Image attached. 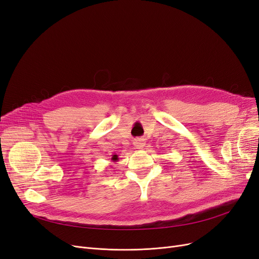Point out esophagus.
Here are the masks:
<instances>
[{
  "label": "esophagus",
  "mask_w": 259,
  "mask_h": 259,
  "mask_svg": "<svg viewBox=\"0 0 259 259\" xmlns=\"http://www.w3.org/2000/svg\"><path fill=\"white\" fill-rule=\"evenodd\" d=\"M134 146H135L136 149L141 150V149H144V147L146 146V141L141 138H137V139H135V141H134Z\"/></svg>",
  "instance_id": "obj_1"
}]
</instances>
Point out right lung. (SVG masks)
<instances>
[{
	"mask_svg": "<svg viewBox=\"0 0 259 259\" xmlns=\"http://www.w3.org/2000/svg\"><path fill=\"white\" fill-rule=\"evenodd\" d=\"M119 158H118V155L117 154H113L112 157H111V160H113V162H117Z\"/></svg>",
	"mask_w": 259,
	"mask_h": 259,
	"instance_id": "obj_1",
	"label": "right lung"
}]
</instances>
